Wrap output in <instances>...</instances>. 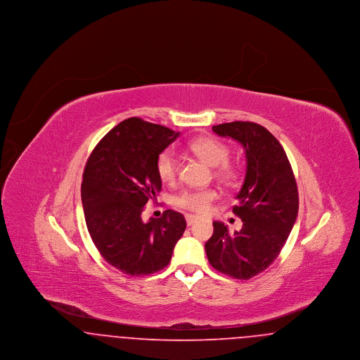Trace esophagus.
<instances>
[{"label": "esophagus", "instance_id": "obj_1", "mask_svg": "<svg viewBox=\"0 0 360 360\" xmlns=\"http://www.w3.org/2000/svg\"><path fill=\"white\" fill-rule=\"evenodd\" d=\"M185 219H186V224H188V225H193V224L198 220V217H195V216H193V214H186Z\"/></svg>", "mask_w": 360, "mask_h": 360}]
</instances>
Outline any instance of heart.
Returning a JSON list of instances; mask_svg holds the SVG:
<instances>
[{
	"label": "heart",
	"instance_id": "obj_1",
	"mask_svg": "<svg viewBox=\"0 0 360 360\" xmlns=\"http://www.w3.org/2000/svg\"><path fill=\"white\" fill-rule=\"evenodd\" d=\"M188 150L209 166L214 167L216 175L225 182H233L239 176V169L228 160L231 155L229 147L216 137L194 139L188 143ZM178 170L179 165L175 153L170 148L162 151L156 159V172L162 182L172 184L178 176ZM216 197L217 193L212 188L185 190L175 197L174 204L194 213H204Z\"/></svg>",
	"mask_w": 360,
	"mask_h": 360
}]
</instances>
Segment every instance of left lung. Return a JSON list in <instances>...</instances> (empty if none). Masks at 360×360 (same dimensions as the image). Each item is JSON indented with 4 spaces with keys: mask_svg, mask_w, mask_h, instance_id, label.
Wrapping results in <instances>:
<instances>
[{
    "mask_svg": "<svg viewBox=\"0 0 360 360\" xmlns=\"http://www.w3.org/2000/svg\"><path fill=\"white\" fill-rule=\"evenodd\" d=\"M219 136L232 137L244 147L247 170L233 213L243 228L229 233L214 221L205 243L212 267L236 279L264 271L283 248L298 214V190L290 162L281 143L264 127L233 121L212 127Z\"/></svg>",
    "mask_w": 360,
    "mask_h": 360,
    "instance_id": "left-lung-1",
    "label": "left lung"
}]
</instances>
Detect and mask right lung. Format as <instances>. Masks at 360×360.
<instances>
[{"instance_id":"obj_1","label":"right lung","mask_w":360,"mask_h":360,"mask_svg":"<svg viewBox=\"0 0 360 360\" xmlns=\"http://www.w3.org/2000/svg\"><path fill=\"white\" fill-rule=\"evenodd\" d=\"M178 136L131 117L110 129L87 159L81 188L86 226L103 259L124 274L163 270L186 229L184 214L170 209L160 219L141 220L146 204L162 190L156 159Z\"/></svg>"}]
</instances>
